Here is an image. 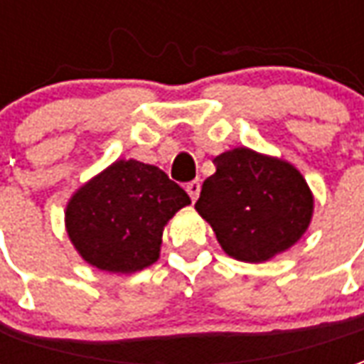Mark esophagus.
<instances>
[{
    "label": "esophagus",
    "mask_w": 364,
    "mask_h": 364,
    "mask_svg": "<svg viewBox=\"0 0 364 364\" xmlns=\"http://www.w3.org/2000/svg\"><path fill=\"white\" fill-rule=\"evenodd\" d=\"M185 189H187V193H189L191 200H197L198 193H200V183H198V179H195V181L187 183V187H185Z\"/></svg>",
    "instance_id": "esophagus-1"
}]
</instances>
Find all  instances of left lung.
<instances>
[{"instance_id":"left-lung-1","label":"left lung","mask_w":364,"mask_h":364,"mask_svg":"<svg viewBox=\"0 0 364 364\" xmlns=\"http://www.w3.org/2000/svg\"><path fill=\"white\" fill-rule=\"evenodd\" d=\"M214 166L195 208L228 255L259 263L302 237L314 198L298 169L247 148L224 151Z\"/></svg>"}]
</instances>
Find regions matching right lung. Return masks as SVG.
<instances>
[{
  "instance_id": "obj_1",
  "label": "right lung",
  "mask_w": 364,
  "mask_h": 364,
  "mask_svg": "<svg viewBox=\"0 0 364 364\" xmlns=\"http://www.w3.org/2000/svg\"><path fill=\"white\" fill-rule=\"evenodd\" d=\"M189 203L159 167L119 159L68 203V236L93 267L134 273L158 259L164 226Z\"/></svg>"
}]
</instances>
